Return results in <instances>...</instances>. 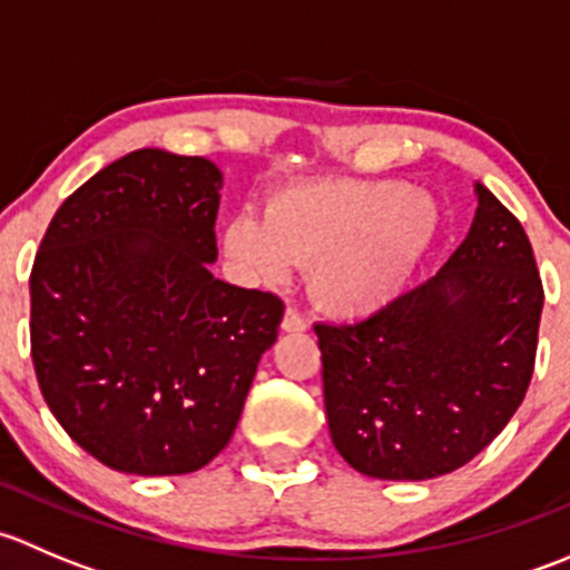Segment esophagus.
<instances>
[{"instance_id": "34e87169", "label": "esophagus", "mask_w": 570, "mask_h": 570, "mask_svg": "<svg viewBox=\"0 0 570 570\" xmlns=\"http://www.w3.org/2000/svg\"><path fill=\"white\" fill-rule=\"evenodd\" d=\"M281 325H284L286 333H303V331H306V320H303L301 314L295 312V308H286L284 322H281Z\"/></svg>"}]
</instances>
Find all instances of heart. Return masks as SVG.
I'll return each mask as SVG.
<instances>
[{
  "label": "heart",
  "instance_id": "obj_1",
  "mask_svg": "<svg viewBox=\"0 0 570 570\" xmlns=\"http://www.w3.org/2000/svg\"><path fill=\"white\" fill-rule=\"evenodd\" d=\"M433 198L402 181H317L273 193L223 228V250L245 273L284 281L312 264L308 286L327 314L370 317L407 289L435 243Z\"/></svg>",
  "mask_w": 570,
  "mask_h": 570
}]
</instances>
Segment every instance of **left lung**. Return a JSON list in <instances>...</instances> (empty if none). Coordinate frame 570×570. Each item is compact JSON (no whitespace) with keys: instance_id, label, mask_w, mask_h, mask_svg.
Segmentation results:
<instances>
[{"instance_id":"8db88e82","label":"left lung","mask_w":570,"mask_h":570,"mask_svg":"<svg viewBox=\"0 0 570 570\" xmlns=\"http://www.w3.org/2000/svg\"><path fill=\"white\" fill-rule=\"evenodd\" d=\"M461 248L355 325H314L333 446L375 480H433L504 430L532 381L543 286L521 223L474 184Z\"/></svg>"}]
</instances>
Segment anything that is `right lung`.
<instances>
[{"instance_id": "add662e5", "label": "right lung", "mask_w": 570, "mask_h": 570, "mask_svg": "<svg viewBox=\"0 0 570 570\" xmlns=\"http://www.w3.org/2000/svg\"><path fill=\"white\" fill-rule=\"evenodd\" d=\"M220 189L209 159L140 148L66 198L40 243L30 275L40 392L115 471L189 474L220 455L278 338L281 297L209 267Z\"/></svg>"}]
</instances>
